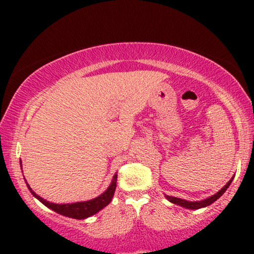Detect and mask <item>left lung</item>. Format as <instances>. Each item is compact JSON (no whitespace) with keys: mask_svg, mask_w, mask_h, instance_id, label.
<instances>
[{"mask_svg":"<svg viewBox=\"0 0 254 254\" xmlns=\"http://www.w3.org/2000/svg\"><path fill=\"white\" fill-rule=\"evenodd\" d=\"M234 178V177H233ZM233 178L229 180L228 183L226 184V185L223 186L222 189H221L220 191L216 192L215 194H212V196L205 198V199L203 200H196V202H190V200H185V199H182V198H177V197H172V196H167V194H165V197L167 198L168 200H170L171 203L173 204H177V205H180L183 206V208H186V209H190V210H197V209H200V208H205V206L210 205L214 202H216V200L220 198L222 194L226 192L227 189L229 188L230 183L233 182Z\"/></svg>","mask_w":254,"mask_h":254,"instance_id":"1","label":"left lung"}]
</instances>
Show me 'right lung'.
I'll list each match as a JSON object with an SVG mask.
<instances>
[{"mask_svg": "<svg viewBox=\"0 0 254 254\" xmlns=\"http://www.w3.org/2000/svg\"><path fill=\"white\" fill-rule=\"evenodd\" d=\"M20 165H21V161H20ZM21 170H22V166H21ZM26 185H27L28 190L31 191V193L33 194L39 202H42L44 205L48 206L49 209L56 211L57 214L63 215V216L76 218V220H83V218L90 217L93 216V215H95L97 212L100 211L101 209H104L105 206L109 205L111 203V200H112L113 198V194H115L116 188H117V173L113 176L112 182H111L110 186L107 188L106 191L103 192L100 196L93 198V199H89V200H84V202L65 203V204L51 203L49 202V200L44 199V198H42L40 196H38L36 192L30 188V185H28L27 182H26Z\"/></svg>", "mask_w": 254, "mask_h": 254, "instance_id": "add662e5", "label": "right lung"}]
</instances>
